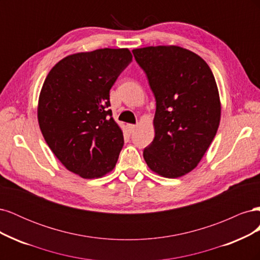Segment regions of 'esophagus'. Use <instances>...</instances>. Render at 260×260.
I'll return each instance as SVG.
<instances>
[{
	"instance_id": "1",
	"label": "esophagus",
	"mask_w": 260,
	"mask_h": 260,
	"mask_svg": "<svg viewBox=\"0 0 260 260\" xmlns=\"http://www.w3.org/2000/svg\"><path fill=\"white\" fill-rule=\"evenodd\" d=\"M127 127H128V130H129L130 132H133V131L136 130V128H137V124H128Z\"/></svg>"
}]
</instances>
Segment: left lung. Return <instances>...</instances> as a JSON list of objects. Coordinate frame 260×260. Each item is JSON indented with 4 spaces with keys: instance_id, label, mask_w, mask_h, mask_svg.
Segmentation results:
<instances>
[{
    "instance_id": "1",
    "label": "left lung",
    "mask_w": 260,
    "mask_h": 260,
    "mask_svg": "<svg viewBox=\"0 0 260 260\" xmlns=\"http://www.w3.org/2000/svg\"><path fill=\"white\" fill-rule=\"evenodd\" d=\"M155 95V138L143 157L152 171L179 178L198 166L214 140L221 104L215 77L198 54L177 45L132 51Z\"/></svg>"
}]
</instances>
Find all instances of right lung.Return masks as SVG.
<instances>
[{
  "label": "right lung",
  "instance_id": "obj_1",
  "mask_svg": "<svg viewBox=\"0 0 260 260\" xmlns=\"http://www.w3.org/2000/svg\"><path fill=\"white\" fill-rule=\"evenodd\" d=\"M131 61L128 49L76 53L45 78L39 125L54 155L81 178H101L116 166L123 135L108 109L109 90Z\"/></svg>",
  "mask_w": 260,
  "mask_h": 260
}]
</instances>
